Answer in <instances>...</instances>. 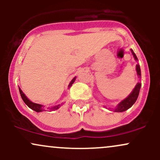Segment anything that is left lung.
<instances>
[{
  "mask_svg": "<svg viewBox=\"0 0 160 160\" xmlns=\"http://www.w3.org/2000/svg\"><path fill=\"white\" fill-rule=\"evenodd\" d=\"M131 52L132 53L134 58H135V61H138V58L136 56V55L135 54L134 51L131 49ZM136 71H137V74L138 77L139 78H141V68L140 66H139L138 64L136 65ZM141 86V82H138L136 84V86H135V88L133 89V90L132 91V92L130 93L129 95L126 97V98L122 100L121 102L117 105V107L115 108L114 111L115 112H123L126 111V110H128V108H130L132 106L135 104V102H136L138 97L139 95V92H140V89Z\"/></svg>",
  "mask_w": 160,
  "mask_h": 160,
  "instance_id": "left-lung-1",
  "label": "left lung"
}]
</instances>
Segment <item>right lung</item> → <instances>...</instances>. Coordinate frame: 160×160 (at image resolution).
Masks as SVG:
<instances>
[{"instance_id": "1", "label": "right lung", "mask_w": 160, "mask_h": 160, "mask_svg": "<svg viewBox=\"0 0 160 160\" xmlns=\"http://www.w3.org/2000/svg\"><path fill=\"white\" fill-rule=\"evenodd\" d=\"M75 80H76V77L73 78L72 80H71V81L70 82V83H69V85H68V88H70L71 86H72V84L74 82ZM19 90L20 95H21V97H22V98L23 102L27 104L28 107L30 108L31 109L33 110V111H36V112H38V113H39V112H42V111H46V110L44 109V107H43V105H42V104H40L34 103V102H32V101L29 100V99L27 98L26 95H25V93H24L22 91V89H20L19 87ZM62 104H63V103H62ZM62 104H58V105H56V106H53V107L49 108V109L53 110V111H55V110L58 109V108L61 107V105H62Z\"/></svg>"}]
</instances>
